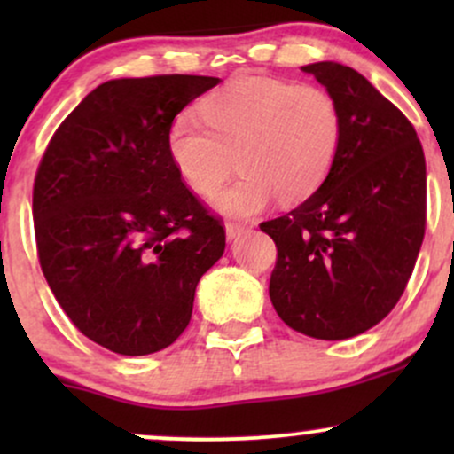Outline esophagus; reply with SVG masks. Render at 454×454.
<instances>
[{"mask_svg":"<svg viewBox=\"0 0 454 454\" xmlns=\"http://www.w3.org/2000/svg\"><path fill=\"white\" fill-rule=\"evenodd\" d=\"M249 228L245 226V223H234V222H228L226 223V239L228 241H234V239H239L241 234L247 232Z\"/></svg>","mask_w":454,"mask_h":454,"instance_id":"1","label":"esophagus"}]
</instances>
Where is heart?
I'll return each instance as SVG.
<instances>
[{
	"label": "heart",
	"mask_w": 454,
	"mask_h": 454,
	"mask_svg": "<svg viewBox=\"0 0 454 454\" xmlns=\"http://www.w3.org/2000/svg\"><path fill=\"white\" fill-rule=\"evenodd\" d=\"M202 119L181 113L166 134L176 173L211 194L239 164V179L211 198L213 209L249 217L273 205L305 200L325 184L341 145V111L316 85L243 74L200 104Z\"/></svg>",
	"instance_id": "obj_1"
}]
</instances>
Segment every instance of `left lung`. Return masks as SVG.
Returning <instances> with one entry per match:
<instances>
[{"instance_id": "8db88e82", "label": "left lung", "mask_w": 454, "mask_h": 454, "mask_svg": "<svg viewBox=\"0 0 454 454\" xmlns=\"http://www.w3.org/2000/svg\"><path fill=\"white\" fill-rule=\"evenodd\" d=\"M316 76L341 111V145L317 190L278 220L269 296L281 320L314 340H350L403 294L425 237V155L414 128L363 74L337 61Z\"/></svg>"}]
</instances>
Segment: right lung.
<instances>
[{"label": "right lung", "mask_w": 454, "mask_h": 454, "mask_svg": "<svg viewBox=\"0 0 454 454\" xmlns=\"http://www.w3.org/2000/svg\"><path fill=\"white\" fill-rule=\"evenodd\" d=\"M215 76L113 78L66 117L34 184L40 267L91 341L123 356L164 350L190 325L196 286L226 232L166 149L173 119Z\"/></svg>", "instance_id": "1"}]
</instances>
